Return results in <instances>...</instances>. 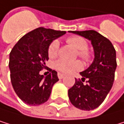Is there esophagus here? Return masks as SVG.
<instances>
[{"label":"esophagus","instance_id":"obj_1","mask_svg":"<svg viewBox=\"0 0 124 124\" xmlns=\"http://www.w3.org/2000/svg\"><path fill=\"white\" fill-rule=\"evenodd\" d=\"M64 76H65V74H62V73H60V72L58 73V78H59V79H62V78H64Z\"/></svg>","mask_w":124,"mask_h":124}]
</instances>
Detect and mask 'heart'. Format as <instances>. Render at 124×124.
Masks as SVG:
<instances>
[{
  "label": "heart",
  "instance_id": "heart-1",
  "mask_svg": "<svg viewBox=\"0 0 124 124\" xmlns=\"http://www.w3.org/2000/svg\"><path fill=\"white\" fill-rule=\"evenodd\" d=\"M68 43L72 45L77 50H78V56L84 59L86 61L90 60L91 55L90 53L87 50L88 44L86 41L81 37L79 36H72L68 38ZM59 42L58 40H53L48 48L49 56L53 58L57 56L59 51ZM54 67L56 69L60 71L61 72L69 74L74 71H79L82 68L83 65L80 61H68L63 59L57 60L54 63Z\"/></svg>",
  "mask_w": 124,
  "mask_h": 124
}]
</instances>
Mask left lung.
Masks as SVG:
<instances>
[{"label":"left lung","mask_w":124,"mask_h":124,"mask_svg":"<svg viewBox=\"0 0 124 124\" xmlns=\"http://www.w3.org/2000/svg\"><path fill=\"white\" fill-rule=\"evenodd\" d=\"M68 32L89 40L94 52L92 64L80 72L81 80L75 78V84L68 90V97L76 108L84 111L93 110L103 102L113 86L117 68L116 51L108 39L94 30ZM85 79L87 81L84 85Z\"/></svg>","instance_id":"8db88e82"}]
</instances>
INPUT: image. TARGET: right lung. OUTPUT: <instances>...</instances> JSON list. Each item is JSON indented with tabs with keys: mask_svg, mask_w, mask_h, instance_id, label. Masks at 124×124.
<instances>
[{
	"mask_svg": "<svg viewBox=\"0 0 124 124\" xmlns=\"http://www.w3.org/2000/svg\"><path fill=\"white\" fill-rule=\"evenodd\" d=\"M65 33L50 28H36L24 35L9 53L12 86L25 104L39 105L50 98L53 86L59 80L57 72L53 70L44 77L40 71L49 59V46Z\"/></svg>",
	"mask_w": 124,
	"mask_h": 124,
	"instance_id": "1",
	"label": "right lung"
}]
</instances>
